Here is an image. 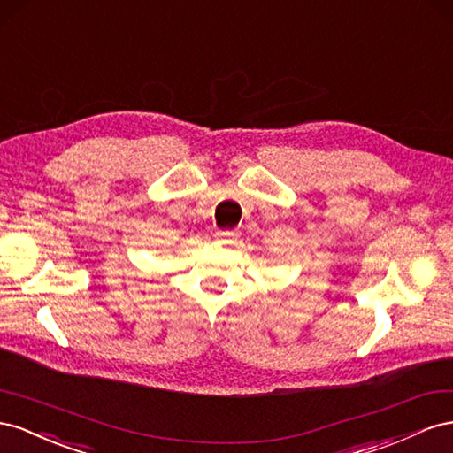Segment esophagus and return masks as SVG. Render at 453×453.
<instances>
[{
	"label": "esophagus",
	"mask_w": 453,
	"mask_h": 453,
	"mask_svg": "<svg viewBox=\"0 0 453 453\" xmlns=\"http://www.w3.org/2000/svg\"><path fill=\"white\" fill-rule=\"evenodd\" d=\"M237 237H239V235L235 234V231H218V234H216V241H218V242H224V244L235 242Z\"/></svg>",
	"instance_id": "34e87169"
}]
</instances>
